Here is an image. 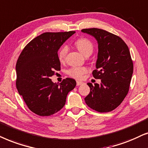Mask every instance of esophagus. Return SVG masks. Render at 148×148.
<instances>
[{
  "mask_svg": "<svg viewBox=\"0 0 148 148\" xmlns=\"http://www.w3.org/2000/svg\"><path fill=\"white\" fill-rule=\"evenodd\" d=\"M82 83H83V82H81V81H77V82H76V85L80 86V85H81Z\"/></svg>",
  "mask_w": 148,
  "mask_h": 148,
  "instance_id": "1",
  "label": "esophagus"
}]
</instances>
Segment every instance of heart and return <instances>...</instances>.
Instances as JSON below:
<instances>
[{
	"instance_id": "1",
	"label": "heart",
	"mask_w": 148,
	"mask_h": 148,
	"mask_svg": "<svg viewBox=\"0 0 148 148\" xmlns=\"http://www.w3.org/2000/svg\"><path fill=\"white\" fill-rule=\"evenodd\" d=\"M74 45L81 53L85 57H88L92 54L93 51V44L87 38H82L75 41ZM68 47L63 46L58 51V58L61 62H63L66 59ZM87 72V68L86 67H72L66 71L67 74L70 77L75 79H82L84 74Z\"/></svg>"
}]
</instances>
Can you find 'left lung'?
Returning a JSON list of instances; mask_svg holds the SVG:
<instances>
[{"mask_svg":"<svg viewBox=\"0 0 148 148\" xmlns=\"http://www.w3.org/2000/svg\"><path fill=\"white\" fill-rule=\"evenodd\" d=\"M82 32L94 36L98 42L96 70L92 76L101 84L87 83L90 92L84 98L86 105L99 112L116 109L129 90L133 63L129 47L119 36L98 28L82 29Z\"/></svg>","mask_w":148,"mask_h":148,"instance_id":"1","label":"left lung"}]
</instances>
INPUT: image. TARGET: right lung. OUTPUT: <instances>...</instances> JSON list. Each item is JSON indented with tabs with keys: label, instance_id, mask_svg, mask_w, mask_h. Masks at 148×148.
Returning <instances> with one entry per match:
<instances>
[{
	"label": "right lung",
	"instance_id": "1",
	"mask_svg": "<svg viewBox=\"0 0 148 148\" xmlns=\"http://www.w3.org/2000/svg\"><path fill=\"white\" fill-rule=\"evenodd\" d=\"M74 31L45 32L27 44L16 63V86L27 108L37 115L49 116L66 104L67 95L76 86L75 80L60 84L50 79L61 70L58 49Z\"/></svg>",
	"mask_w": 148,
	"mask_h": 148
}]
</instances>
